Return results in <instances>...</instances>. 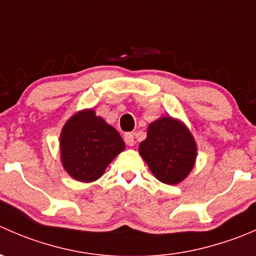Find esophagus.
Returning <instances> with one entry per match:
<instances>
[{"mask_svg": "<svg viewBox=\"0 0 256 256\" xmlns=\"http://www.w3.org/2000/svg\"><path fill=\"white\" fill-rule=\"evenodd\" d=\"M124 141H125L128 146H134L135 144V138H134V134L128 132L124 135Z\"/></svg>", "mask_w": 256, "mask_h": 256, "instance_id": "obj_1", "label": "esophagus"}]
</instances>
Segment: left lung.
<instances>
[{
	"instance_id": "1",
	"label": "left lung",
	"mask_w": 256,
	"mask_h": 256,
	"mask_svg": "<svg viewBox=\"0 0 256 256\" xmlns=\"http://www.w3.org/2000/svg\"><path fill=\"white\" fill-rule=\"evenodd\" d=\"M154 177L166 184H177L194 166L197 147L184 125L162 118L148 126L147 138L138 147Z\"/></svg>"
}]
</instances>
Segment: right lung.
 <instances>
[{
    "label": "right lung",
    "mask_w": 256,
    "mask_h": 256,
    "mask_svg": "<svg viewBox=\"0 0 256 256\" xmlns=\"http://www.w3.org/2000/svg\"><path fill=\"white\" fill-rule=\"evenodd\" d=\"M124 148L120 134L92 110L69 118L60 135L63 167L80 182H92L102 177L108 164Z\"/></svg>",
    "instance_id": "add662e5"
}]
</instances>
